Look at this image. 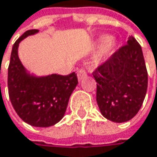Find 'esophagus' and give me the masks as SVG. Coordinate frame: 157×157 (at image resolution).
Segmentation results:
<instances>
[{
	"label": "esophagus",
	"instance_id": "obj_1",
	"mask_svg": "<svg viewBox=\"0 0 157 157\" xmlns=\"http://www.w3.org/2000/svg\"><path fill=\"white\" fill-rule=\"evenodd\" d=\"M86 76H87V72H86L85 69L81 68V69H79L78 71H77V77H78L79 81H81V80H82L83 78H85Z\"/></svg>",
	"mask_w": 157,
	"mask_h": 157
}]
</instances>
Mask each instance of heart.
<instances>
[{
    "label": "heart",
    "instance_id": "obj_1",
    "mask_svg": "<svg viewBox=\"0 0 157 157\" xmlns=\"http://www.w3.org/2000/svg\"><path fill=\"white\" fill-rule=\"evenodd\" d=\"M98 46L101 48L99 54H98V61L105 60L109 57L110 55L113 52L114 49L116 47V40L113 36L108 35H102L99 37L98 41Z\"/></svg>",
    "mask_w": 157,
    "mask_h": 157
}]
</instances>
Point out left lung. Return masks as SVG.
Returning <instances> with one entry per match:
<instances>
[{
	"label": "left lung",
	"mask_w": 157,
	"mask_h": 157,
	"mask_svg": "<svg viewBox=\"0 0 157 157\" xmlns=\"http://www.w3.org/2000/svg\"><path fill=\"white\" fill-rule=\"evenodd\" d=\"M96 102L110 121L131 120L141 108L147 90V71L140 44L134 37L93 73Z\"/></svg>",
	"instance_id": "1"
}]
</instances>
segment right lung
<instances>
[{"mask_svg": "<svg viewBox=\"0 0 157 157\" xmlns=\"http://www.w3.org/2000/svg\"><path fill=\"white\" fill-rule=\"evenodd\" d=\"M38 30L25 32L13 46L8 68L9 97L17 114L36 127H49L63 117L69 98L78 83L76 74L34 76L27 73L18 56L21 41Z\"/></svg>", "mask_w": 157, "mask_h": 157, "instance_id": "1", "label": "right lung"}]
</instances>
